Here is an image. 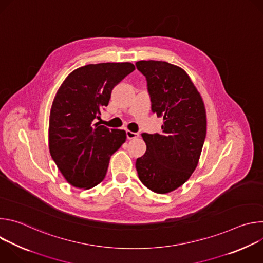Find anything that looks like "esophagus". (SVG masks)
I'll list each match as a JSON object with an SVG mask.
<instances>
[{
	"label": "esophagus",
	"mask_w": 263,
	"mask_h": 263,
	"mask_svg": "<svg viewBox=\"0 0 263 263\" xmlns=\"http://www.w3.org/2000/svg\"><path fill=\"white\" fill-rule=\"evenodd\" d=\"M126 135H127V138H128V139H134V138H136V137L139 136L138 133L132 132V131H129V130L126 131Z\"/></svg>",
	"instance_id": "obj_1"
}]
</instances>
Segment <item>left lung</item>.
Segmentation results:
<instances>
[{
  "mask_svg": "<svg viewBox=\"0 0 263 263\" xmlns=\"http://www.w3.org/2000/svg\"><path fill=\"white\" fill-rule=\"evenodd\" d=\"M135 65L146 79L152 111L163 118L160 134H141L146 151L136 160L138 178L152 192L167 194L189 180L198 165L206 137L204 102L181 67L155 60Z\"/></svg>",
  "mask_w": 263,
  "mask_h": 263,
  "instance_id": "left-lung-1",
  "label": "left lung"
}]
</instances>
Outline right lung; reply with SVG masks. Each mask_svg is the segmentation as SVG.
<instances>
[{
	"label": "right lung",
	"instance_id": "obj_1",
	"mask_svg": "<svg viewBox=\"0 0 263 263\" xmlns=\"http://www.w3.org/2000/svg\"><path fill=\"white\" fill-rule=\"evenodd\" d=\"M135 69L130 62L88 64L71 71L59 87L50 114L49 148L65 180L91 189L106 176L111 155L126 141L124 130L96 123L111 91Z\"/></svg>",
	"mask_w": 263,
	"mask_h": 263
}]
</instances>
